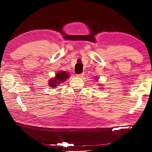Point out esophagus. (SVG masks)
<instances>
[{
    "label": "esophagus",
    "instance_id": "34e87169",
    "mask_svg": "<svg viewBox=\"0 0 152 152\" xmlns=\"http://www.w3.org/2000/svg\"><path fill=\"white\" fill-rule=\"evenodd\" d=\"M77 77H78V78H82L83 76H84V73H82V74H77Z\"/></svg>",
    "mask_w": 152,
    "mask_h": 152
}]
</instances>
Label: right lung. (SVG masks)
I'll list each match as a JSON object with an SVG mask.
<instances>
[{
	"instance_id": "add662e5",
	"label": "right lung",
	"mask_w": 152,
	"mask_h": 152,
	"mask_svg": "<svg viewBox=\"0 0 152 152\" xmlns=\"http://www.w3.org/2000/svg\"><path fill=\"white\" fill-rule=\"evenodd\" d=\"M69 73L66 72L65 71H59L56 74V76L53 78H51L49 80V85L50 87L52 88H55L61 83H63L64 81H66V79L69 78Z\"/></svg>"
}]
</instances>
